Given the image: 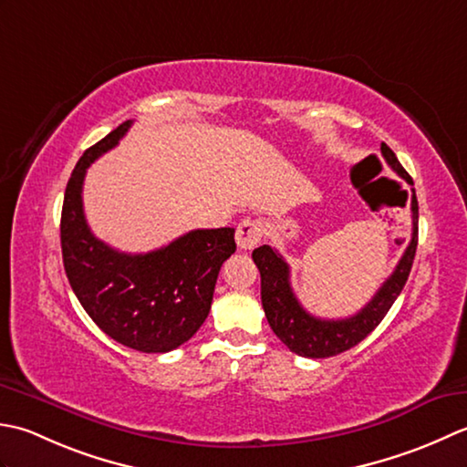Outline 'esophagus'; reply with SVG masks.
<instances>
[{"instance_id":"34e87169","label":"esophagus","mask_w":467,"mask_h":467,"mask_svg":"<svg viewBox=\"0 0 467 467\" xmlns=\"http://www.w3.org/2000/svg\"><path fill=\"white\" fill-rule=\"evenodd\" d=\"M262 237H264V225L260 220H252V217L244 220L235 230L237 247L245 252L254 250V247L262 242Z\"/></svg>"}]
</instances>
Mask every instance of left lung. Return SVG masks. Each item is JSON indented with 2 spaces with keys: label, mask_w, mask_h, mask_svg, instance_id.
Instances as JSON below:
<instances>
[{
  "label": "left lung",
  "mask_w": 467,
  "mask_h": 467,
  "mask_svg": "<svg viewBox=\"0 0 467 467\" xmlns=\"http://www.w3.org/2000/svg\"><path fill=\"white\" fill-rule=\"evenodd\" d=\"M380 153H383L389 167L399 177H403L409 185H413L411 177H409L403 165L399 163V159L385 142H380ZM411 242H409L407 250L401 255V260H399L393 274L383 282V286L377 290L370 302L365 304V308H360L353 317L340 320L317 318L304 310L290 286V268L286 260L270 245L255 247L252 252V258L262 275V306L274 335L292 353L308 358L335 357L358 345L385 318V314L393 306L399 294H401L409 278V272H411L417 250V232H420L417 230V223H420V205H417L415 189H411Z\"/></svg>",
  "instance_id": "obj_1"
}]
</instances>
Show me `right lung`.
<instances>
[{"label": "right lung", "instance_id": "obj_1", "mask_svg": "<svg viewBox=\"0 0 467 467\" xmlns=\"http://www.w3.org/2000/svg\"><path fill=\"white\" fill-rule=\"evenodd\" d=\"M130 125L125 120L84 150L72 171L60 222L64 270L104 335L140 353H169L205 322L217 274L235 252V230H193L149 254L119 252L94 237L82 207L84 175Z\"/></svg>", "mask_w": 467, "mask_h": 467}]
</instances>
